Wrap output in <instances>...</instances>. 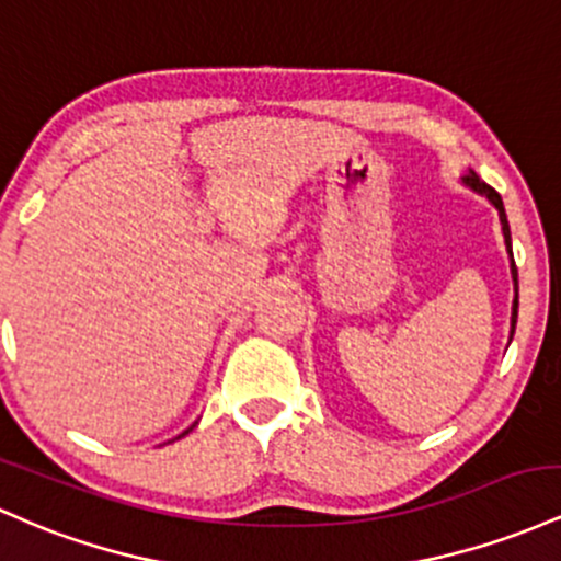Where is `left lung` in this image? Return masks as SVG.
Listing matches in <instances>:
<instances>
[{
  "label": "left lung",
  "mask_w": 561,
  "mask_h": 561,
  "mask_svg": "<svg viewBox=\"0 0 561 561\" xmlns=\"http://www.w3.org/2000/svg\"><path fill=\"white\" fill-rule=\"evenodd\" d=\"M463 185L471 187L474 193H480L490 201V204L499 209V219H501V230H503V241H506V251H508V260H512V280H514V305H512V336H514V329H517V307H519V280H517V264H514V254H512V230H508V219H506V209H503V201L499 193L493 191V187L488 185V182H482L477 178V172H469L467 178H463Z\"/></svg>",
  "instance_id": "1"
}]
</instances>
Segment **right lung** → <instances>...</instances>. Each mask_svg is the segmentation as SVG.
Here are the masks:
<instances>
[{
    "instance_id": "obj_1",
    "label": "right lung",
    "mask_w": 561,
    "mask_h": 561,
    "mask_svg": "<svg viewBox=\"0 0 561 561\" xmlns=\"http://www.w3.org/2000/svg\"><path fill=\"white\" fill-rule=\"evenodd\" d=\"M187 432H191V430H187ZM182 434H185V432H182Z\"/></svg>"
}]
</instances>
